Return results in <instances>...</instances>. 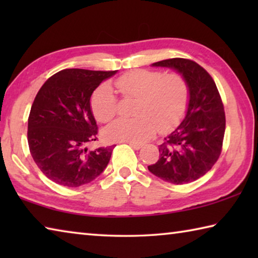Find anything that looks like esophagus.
Wrapping results in <instances>:
<instances>
[{
    "mask_svg": "<svg viewBox=\"0 0 258 258\" xmlns=\"http://www.w3.org/2000/svg\"><path fill=\"white\" fill-rule=\"evenodd\" d=\"M127 143L135 150H139V149H141V148H142V146L139 145V143H133V142H127Z\"/></svg>",
    "mask_w": 258,
    "mask_h": 258,
    "instance_id": "34e87169",
    "label": "esophagus"
}]
</instances>
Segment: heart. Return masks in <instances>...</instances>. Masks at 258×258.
I'll list each match as a JSON object with an SVG mask.
<instances>
[{
  "mask_svg": "<svg viewBox=\"0 0 258 258\" xmlns=\"http://www.w3.org/2000/svg\"><path fill=\"white\" fill-rule=\"evenodd\" d=\"M115 85L124 98L137 99L134 118H118L104 128L110 141L143 143L180 123L190 98V87L184 77L173 73L165 75L157 71L138 69L116 80ZM92 110L99 121L106 123L118 111V100L110 85L103 84L91 99Z\"/></svg>",
  "mask_w": 258,
  "mask_h": 258,
  "instance_id": "b5f03b06",
  "label": "heart"
}]
</instances>
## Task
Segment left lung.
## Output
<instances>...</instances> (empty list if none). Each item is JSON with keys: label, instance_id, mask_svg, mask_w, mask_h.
Segmentation results:
<instances>
[{"label": "left lung", "instance_id": "8db88e82", "mask_svg": "<svg viewBox=\"0 0 258 258\" xmlns=\"http://www.w3.org/2000/svg\"><path fill=\"white\" fill-rule=\"evenodd\" d=\"M152 67L176 71L190 87L184 119L159 146V159L148 169L173 184H186L204 176L221 155L225 132L224 107L212 76L189 59L161 60Z\"/></svg>", "mask_w": 258, "mask_h": 258}]
</instances>
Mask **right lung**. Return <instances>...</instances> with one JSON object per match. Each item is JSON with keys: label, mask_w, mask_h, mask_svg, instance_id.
Returning a JSON list of instances; mask_svg holds the SVG:
<instances>
[{"label": "right lung", "mask_w": 258, "mask_h": 258, "mask_svg": "<svg viewBox=\"0 0 258 258\" xmlns=\"http://www.w3.org/2000/svg\"><path fill=\"white\" fill-rule=\"evenodd\" d=\"M116 73L64 69L51 76L35 97L28 117L30 155L56 184H87L107 167L115 146L94 150L85 146L98 134L91 95Z\"/></svg>", "instance_id": "right-lung-1"}]
</instances>
